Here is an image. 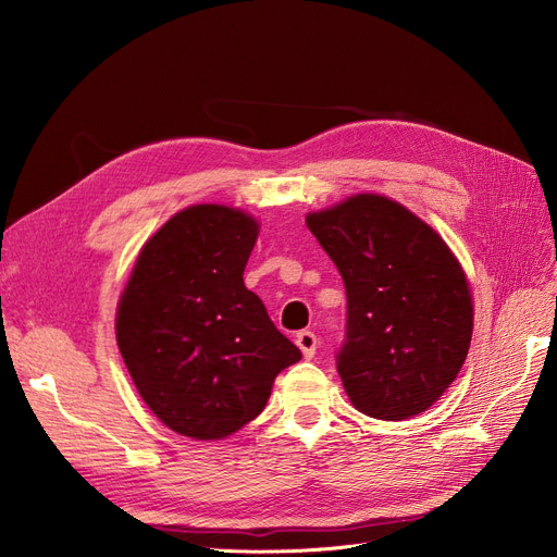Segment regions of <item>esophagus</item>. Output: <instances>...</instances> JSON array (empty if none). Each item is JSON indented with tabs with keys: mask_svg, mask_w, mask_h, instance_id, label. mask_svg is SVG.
<instances>
[{
	"mask_svg": "<svg viewBox=\"0 0 557 557\" xmlns=\"http://www.w3.org/2000/svg\"><path fill=\"white\" fill-rule=\"evenodd\" d=\"M296 345L300 347V352H302L307 359H311V357L315 355V349H318V338H315L313 332L302 330V332L296 336Z\"/></svg>",
	"mask_w": 557,
	"mask_h": 557,
	"instance_id": "esophagus-1",
	"label": "esophagus"
}]
</instances>
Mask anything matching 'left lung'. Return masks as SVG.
Returning a JSON list of instances; mask_svg holds the SVG:
<instances>
[{
	"label": "left lung",
	"mask_w": 557,
	"mask_h": 557,
	"mask_svg": "<svg viewBox=\"0 0 557 557\" xmlns=\"http://www.w3.org/2000/svg\"><path fill=\"white\" fill-rule=\"evenodd\" d=\"M307 227L345 282L336 368L349 401L376 420L426 411L472 341V294L458 259L431 225L376 194L311 212Z\"/></svg>",
	"instance_id": "left-lung-1"
}]
</instances>
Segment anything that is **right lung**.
<instances>
[{
    "label": "right lung",
    "mask_w": 557,
    "mask_h": 557,
    "mask_svg": "<svg viewBox=\"0 0 557 557\" xmlns=\"http://www.w3.org/2000/svg\"><path fill=\"white\" fill-rule=\"evenodd\" d=\"M259 223L191 205L144 244L116 307V345L146 406L175 433L221 441L255 420L302 359L246 288Z\"/></svg>",
    "instance_id": "add662e5"
}]
</instances>
